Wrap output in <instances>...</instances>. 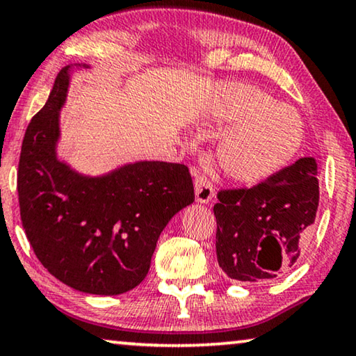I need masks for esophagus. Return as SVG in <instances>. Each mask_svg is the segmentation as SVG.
I'll list each match as a JSON object with an SVG mask.
<instances>
[{
	"label": "esophagus",
	"mask_w": 356,
	"mask_h": 356,
	"mask_svg": "<svg viewBox=\"0 0 356 356\" xmlns=\"http://www.w3.org/2000/svg\"><path fill=\"white\" fill-rule=\"evenodd\" d=\"M191 173H193L195 184V200L199 204H209V202H211L213 195H215V188H213L210 179H207L197 167H194Z\"/></svg>",
	"instance_id": "esophagus-1"
}]
</instances>
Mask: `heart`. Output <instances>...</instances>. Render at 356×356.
<instances>
[{"label":"heart","mask_w":356,"mask_h":356,"mask_svg":"<svg viewBox=\"0 0 356 356\" xmlns=\"http://www.w3.org/2000/svg\"><path fill=\"white\" fill-rule=\"evenodd\" d=\"M209 118L234 125L218 145L216 159L238 183L269 179L298 156L304 143V122L296 109L253 86L224 87L211 102Z\"/></svg>","instance_id":"obj_1"}]
</instances>
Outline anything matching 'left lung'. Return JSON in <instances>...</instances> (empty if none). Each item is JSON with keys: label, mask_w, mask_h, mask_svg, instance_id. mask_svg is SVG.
Returning <instances> with one entry per match:
<instances>
[{"label": "left lung", "mask_w": 356, "mask_h": 356, "mask_svg": "<svg viewBox=\"0 0 356 356\" xmlns=\"http://www.w3.org/2000/svg\"><path fill=\"white\" fill-rule=\"evenodd\" d=\"M316 175V161L302 157L258 186L218 194L216 258L227 277L270 280L298 261L318 210Z\"/></svg>", "instance_id": "8db88e82"}]
</instances>
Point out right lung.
Instances as JSON below:
<instances>
[{
	"label": "right lung",
	"mask_w": 356,
	"mask_h": 356,
	"mask_svg": "<svg viewBox=\"0 0 356 356\" xmlns=\"http://www.w3.org/2000/svg\"><path fill=\"white\" fill-rule=\"evenodd\" d=\"M74 67L60 71L26 127L20 216L33 251L54 277L78 291L116 296L145 280L161 232L193 204L194 186L183 163L136 161L94 177L60 159V111Z\"/></svg>",
	"instance_id": "add662e5"
}]
</instances>
